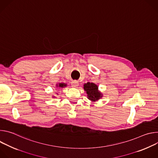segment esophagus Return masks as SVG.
I'll use <instances>...</instances> for the list:
<instances>
[{
	"mask_svg": "<svg viewBox=\"0 0 158 158\" xmlns=\"http://www.w3.org/2000/svg\"><path fill=\"white\" fill-rule=\"evenodd\" d=\"M71 85L73 87H76L79 85V82L77 81H73L71 82Z\"/></svg>",
	"mask_w": 158,
	"mask_h": 158,
	"instance_id": "obj_1",
	"label": "esophagus"
}]
</instances>
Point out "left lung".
<instances>
[{"label": "left lung", "instance_id": "1", "mask_svg": "<svg viewBox=\"0 0 158 158\" xmlns=\"http://www.w3.org/2000/svg\"><path fill=\"white\" fill-rule=\"evenodd\" d=\"M84 89L87 94L88 99L96 101L102 97V94L98 91V85L94 83L87 82L84 85Z\"/></svg>", "mask_w": 158, "mask_h": 158}]
</instances>
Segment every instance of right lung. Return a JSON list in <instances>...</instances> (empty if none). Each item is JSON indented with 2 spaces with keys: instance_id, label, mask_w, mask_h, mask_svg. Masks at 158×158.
I'll return each mask as SVG.
<instances>
[{
  "instance_id": "add662e5",
  "label": "right lung",
  "mask_w": 158,
  "mask_h": 158,
  "mask_svg": "<svg viewBox=\"0 0 158 158\" xmlns=\"http://www.w3.org/2000/svg\"><path fill=\"white\" fill-rule=\"evenodd\" d=\"M66 85H66V84H65L60 83V84H59V85H57V87H60V88H62V87H65Z\"/></svg>"
}]
</instances>
